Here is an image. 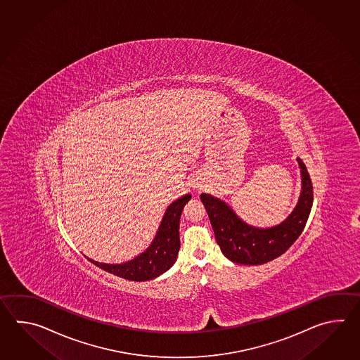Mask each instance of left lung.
I'll return each instance as SVG.
<instances>
[{
    "mask_svg": "<svg viewBox=\"0 0 360 360\" xmlns=\"http://www.w3.org/2000/svg\"><path fill=\"white\" fill-rule=\"evenodd\" d=\"M302 191L299 203L285 221L269 229H257L242 221L225 202L200 194L221 252L233 262L261 265L283 255L301 236L313 206V184L305 163L297 158Z\"/></svg>",
    "mask_w": 360,
    "mask_h": 360,
    "instance_id": "obj_1",
    "label": "left lung"
}]
</instances>
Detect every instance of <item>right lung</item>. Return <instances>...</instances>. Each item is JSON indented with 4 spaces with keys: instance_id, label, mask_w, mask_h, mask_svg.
Wrapping results in <instances>:
<instances>
[{
    "instance_id": "add662e5",
    "label": "right lung",
    "mask_w": 360,
    "mask_h": 360,
    "mask_svg": "<svg viewBox=\"0 0 360 360\" xmlns=\"http://www.w3.org/2000/svg\"><path fill=\"white\" fill-rule=\"evenodd\" d=\"M191 194H186L169 205L166 214L162 219L158 233L154 238L153 243L146 252L139 255L134 260L109 265L91 261L98 268L105 270L110 274L121 276L134 282L150 281L167 271L176 261L177 252L180 250V238H179V222L183 208L189 200Z\"/></svg>"
}]
</instances>
